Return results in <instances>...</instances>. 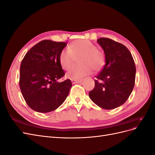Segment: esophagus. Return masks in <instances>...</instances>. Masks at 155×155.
Returning a JSON list of instances; mask_svg holds the SVG:
<instances>
[{"label": "esophagus", "mask_w": 155, "mask_h": 155, "mask_svg": "<svg viewBox=\"0 0 155 155\" xmlns=\"http://www.w3.org/2000/svg\"><path fill=\"white\" fill-rule=\"evenodd\" d=\"M71 81L73 84L80 83L81 82H82V79H72Z\"/></svg>", "instance_id": "obj_1"}]
</instances>
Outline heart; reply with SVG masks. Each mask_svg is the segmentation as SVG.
<instances>
[{
  "mask_svg": "<svg viewBox=\"0 0 155 155\" xmlns=\"http://www.w3.org/2000/svg\"><path fill=\"white\" fill-rule=\"evenodd\" d=\"M79 57V63L67 73V77L71 79H79L92 73V69L99 70L105 64L104 54L97 49L95 45L87 40H77L64 49L59 55V62L63 68H71L76 58Z\"/></svg>",
  "mask_w": 155,
  "mask_h": 155,
  "instance_id": "1",
  "label": "heart"
}]
</instances>
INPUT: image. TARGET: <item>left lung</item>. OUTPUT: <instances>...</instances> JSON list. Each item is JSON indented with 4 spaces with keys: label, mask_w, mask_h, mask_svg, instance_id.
<instances>
[{
    "label": "left lung",
    "mask_w": 155,
    "mask_h": 155,
    "mask_svg": "<svg viewBox=\"0 0 155 155\" xmlns=\"http://www.w3.org/2000/svg\"><path fill=\"white\" fill-rule=\"evenodd\" d=\"M97 42L104 50L105 64L88 95L98 107L110 110L123 105L130 95L136 67L132 55L124 45L109 38H100Z\"/></svg>",
    "instance_id": "8db88e82"
}]
</instances>
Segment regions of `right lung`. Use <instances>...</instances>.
Segmentation results:
<instances>
[{
	"label": "right lung",
	"mask_w": 155,
	"mask_h": 155,
	"mask_svg": "<svg viewBox=\"0 0 155 155\" xmlns=\"http://www.w3.org/2000/svg\"><path fill=\"white\" fill-rule=\"evenodd\" d=\"M67 43L44 40L28 51L20 67L19 86L23 97L31 109L45 113L63 104L72 84L64 76L59 55Z\"/></svg>",
	"instance_id": "add662e5"
}]
</instances>
